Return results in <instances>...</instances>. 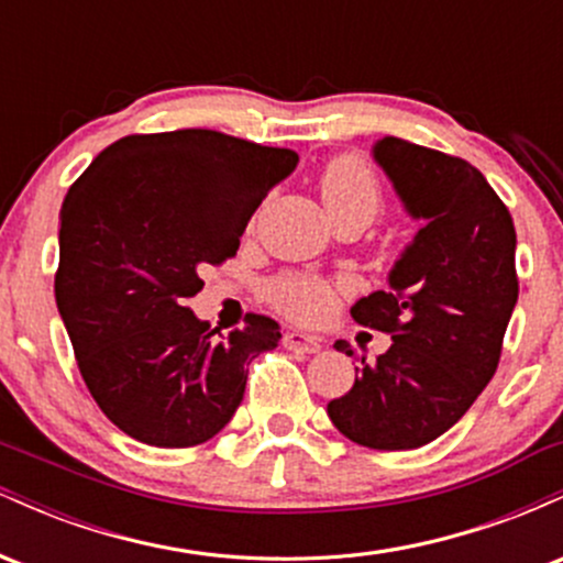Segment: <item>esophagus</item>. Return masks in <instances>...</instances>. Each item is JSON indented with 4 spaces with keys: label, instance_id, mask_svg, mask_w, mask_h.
Wrapping results in <instances>:
<instances>
[{
    "label": "esophagus",
    "instance_id": "34e87169",
    "mask_svg": "<svg viewBox=\"0 0 563 563\" xmlns=\"http://www.w3.org/2000/svg\"><path fill=\"white\" fill-rule=\"evenodd\" d=\"M283 346L290 349V352H301V354H314L322 349V341L318 335L309 333H299V331H288L283 335Z\"/></svg>",
    "mask_w": 563,
    "mask_h": 563
}]
</instances>
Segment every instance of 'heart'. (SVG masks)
Here are the masks:
<instances>
[{
  "label": "heart",
  "instance_id": "heart-1",
  "mask_svg": "<svg viewBox=\"0 0 563 563\" xmlns=\"http://www.w3.org/2000/svg\"><path fill=\"white\" fill-rule=\"evenodd\" d=\"M320 196L335 224L357 219L367 228L384 209V187H380L376 169L371 166V161L354 156V153L328 161L325 169L320 172ZM341 290L344 286L328 280V277L288 273L269 283L267 296L273 307L288 318L320 322L331 318Z\"/></svg>",
  "mask_w": 563,
  "mask_h": 563
}]
</instances>
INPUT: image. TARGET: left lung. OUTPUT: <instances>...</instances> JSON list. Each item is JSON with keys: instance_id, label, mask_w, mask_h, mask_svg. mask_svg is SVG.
I'll use <instances>...</instances> for the list:
<instances>
[{"instance_id": "obj_1", "label": "left lung", "mask_w": 563, "mask_h": 563, "mask_svg": "<svg viewBox=\"0 0 563 563\" xmlns=\"http://www.w3.org/2000/svg\"><path fill=\"white\" fill-rule=\"evenodd\" d=\"M373 156L423 228L394 264L389 290L352 307L360 325L394 344L373 365L363 357L328 416L363 448L416 450L461 421L495 376L519 299L516 230L468 161L399 137L378 140ZM335 349L354 354L346 341Z\"/></svg>"}]
</instances>
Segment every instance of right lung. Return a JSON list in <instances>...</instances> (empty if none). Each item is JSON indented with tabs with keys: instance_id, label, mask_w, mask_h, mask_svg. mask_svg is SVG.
Wrapping results in <instances>:
<instances>
[{
	"instance_id": "add662e5",
	"label": "right lung",
	"mask_w": 563,
	"mask_h": 563,
	"mask_svg": "<svg viewBox=\"0 0 563 563\" xmlns=\"http://www.w3.org/2000/svg\"><path fill=\"white\" fill-rule=\"evenodd\" d=\"M296 164L288 147L177 129L115 140L70 185L55 301L84 384L124 434L196 448L230 423L280 325L249 312L222 339L187 301Z\"/></svg>"
}]
</instances>
